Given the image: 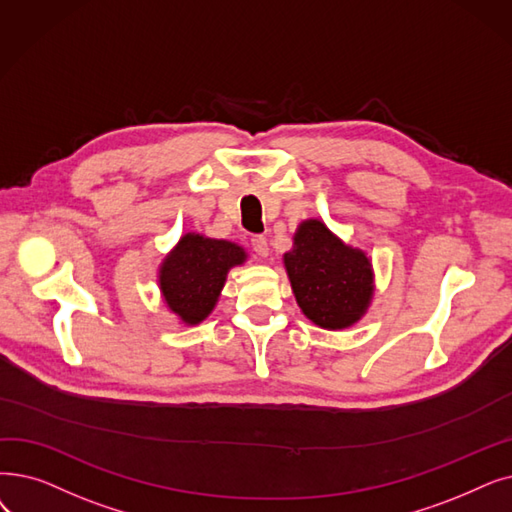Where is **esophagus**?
<instances>
[{"label":"esophagus","instance_id":"esophagus-1","mask_svg":"<svg viewBox=\"0 0 512 512\" xmlns=\"http://www.w3.org/2000/svg\"><path fill=\"white\" fill-rule=\"evenodd\" d=\"M251 249H253V253L259 255V257H268V255H270L268 238H265V236H253V238H251Z\"/></svg>","mask_w":512,"mask_h":512}]
</instances>
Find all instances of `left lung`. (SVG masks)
Masks as SVG:
<instances>
[{
	"label": "left lung",
	"mask_w": 512,
	"mask_h": 512,
	"mask_svg": "<svg viewBox=\"0 0 512 512\" xmlns=\"http://www.w3.org/2000/svg\"><path fill=\"white\" fill-rule=\"evenodd\" d=\"M303 316L326 330L360 322L374 295L372 261L332 234L322 219H305L282 257Z\"/></svg>",
	"instance_id": "8db88e82"
}]
</instances>
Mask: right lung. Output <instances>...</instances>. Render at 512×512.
Returning <instances> with one entry per match:
<instances>
[{"mask_svg":"<svg viewBox=\"0 0 512 512\" xmlns=\"http://www.w3.org/2000/svg\"><path fill=\"white\" fill-rule=\"evenodd\" d=\"M247 257L232 240L184 234L159 268V291L167 309L186 326L201 324L215 309L228 272Z\"/></svg>","mask_w":512,"mask_h":512,"instance_id":"obj_1","label":"right lung"}]
</instances>
